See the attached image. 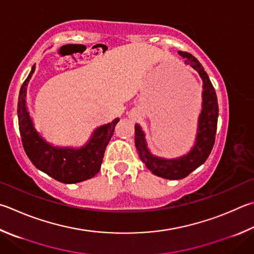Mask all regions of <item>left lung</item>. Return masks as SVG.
<instances>
[{
  "label": "left lung",
  "instance_id": "8db88e82",
  "mask_svg": "<svg viewBox=\"0 0 254 254\" xmlns=\"http://www.w3.org/2000/svg\"><path fill=\"white\" fill-rule=\"evenodd\" d=\"M179 54L184 59L187 65L199 73L203 82L202 85V109L197 119L195 142L187 154L174 159H165L156 156L147 147L145 133L140 124H135V146L142 162L154 175L168 180H180L188 177L192 171L203 164L210 155L215 141L216 126H218L219 107L215 90L204 71L203 66L190 53L181 52Z\"/></svg>",
  "mask_w": 254,
  "mask_h": 254
}]
</instances>
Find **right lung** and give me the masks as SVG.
<instances>
[{"mask_svg": "<svg viewBox=\"0 0 254 254\" xmlns=\"http://www.w3.org/2000/svg\"><path fill=\"white\" fill-rule=\"evenodd\" d=\"M34 71L35 64L21 86L17 102L18 127L26 155L36 169L59 182L73 184L93 178L100 171L105 149L120 119L96 127L90 140L81 147L51 144L36 131L26 107L27 84Z\"/></svg>", "mask_w": 254, "mask_h": 254, "instance_id": "add662e5", "label": "right lung"}]
</instances>
